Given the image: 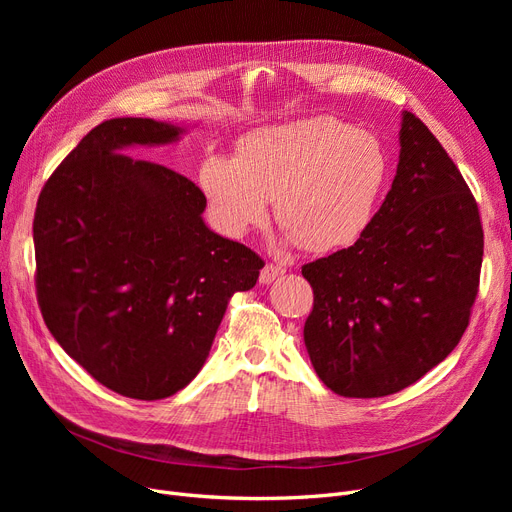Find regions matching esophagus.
Listing matches in <instances>:
<instances>
[{
	"label": "esophagus",
	"instance_id": "34e87169",
	"mask_svg": "<svg viewBox=\"0 0 512 512\" xmlns=\"http://www.w3.org/2000/svg\"><path fill=\"white\" fill-rule=\"evenodd\" d=\"M286 272V267H282V265H276V263H267L263 270H261V274H259V282L261 284H272L278 276H282Z\"/></svg>",
	"mask_w": 512,
	"mask_h": 512
}]
</instances>
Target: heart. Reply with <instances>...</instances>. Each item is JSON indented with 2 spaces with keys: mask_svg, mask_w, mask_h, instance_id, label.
<instances>
[{
  "mask_svg": "<svg viewBox=\"0 0 512 512\" xmlns=\"http://www.w3.org/2000/svg\"><path fill=\"white\" fill-rule=\"evenodd\" d=\"M386 178L378 139L334 118L267 126L242 137L236 155H207L199 186L213 224L228 236L276 220L307 251L351 245L367 228Z\"/></svg>",
  "mask_w": 512,
  "mask_h": 512,
  "instance_id": "heart-1",
  "label": "heart"
}]
</instances>
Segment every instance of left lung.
Masks as SVG:
<instances>
[{
  "label": "left lung",
  "instance_id": "obj_1",
  "mask_svg": "<svg viewBox=\"0 0 512 512\" xmlns=\"http://www.w3.org/2000/svg\"><path fill=\"white\" fill-rule=\"evenodd\" d=\"M483 230L459 168L402 112L398 168L353 247L303 265L313 288L305 346L346 398L400 392L459 344L479 290Z\"/></svg>",
  "mask_w": 512,
  "mask_h": 512
}]
</instances>
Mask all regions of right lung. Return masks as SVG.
<instances>
[{
    "mask_svg": "<svg viewBox=\"0 0 512 512\" xmlns=\"http://www.w3.org/2000/svg\"><path fill=\"white\" fill-rule=\"evenodd\" d=\"M180 132L151 118L101 122L49 176L33 222L45 326L91 378L137 400L195 378L232 294L265 265L205 226L195 182L122 153Z\"/></svg>",
    "mask_w": 512,
    "mask_h": 512,
    "instance_id": "right-lung-1",
    "label": "right lung"
}]
</instances>
